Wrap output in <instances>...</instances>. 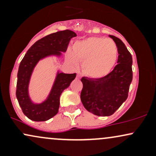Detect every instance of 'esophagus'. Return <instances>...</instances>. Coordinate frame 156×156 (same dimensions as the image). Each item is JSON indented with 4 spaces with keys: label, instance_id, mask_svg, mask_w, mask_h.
Here are the masks:
<instances>
[{
    "label": "esophagus",
    "instance_id": "34e87169",
    "mask_svg": "<svg viewBox=\"0 0 156 156\" xmlns=\"http://www.w3.org/2000/svg\"><path fill=\"white\" fill-rule=\"evenodd\" d=\"M76 78H80V76H79V75H78H78H77Z\"/></svg>",
    "mask_w": 156,
    "mask_h": 156
}]
</instances>
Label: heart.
Instances as JSON below:
<instances>
[{
    "instance_id": "obj_1",
    "label": "heart",
    "mask_w": 156,
    "mask_h": 156,
    "mask_svg": "<svg viewBox=\"0 0 156 156\" xmlns=\"http://www.w3.org/2000/svg\"><path fill=\"white\" fill-rule=\"evenodd\" d=\"M118 48L112 39L90 37L78 41L68 52L67 59L73 65L82 62V70L86 76L100 78L111 72L117 59Z\"/></svg>"
}]
</instances>
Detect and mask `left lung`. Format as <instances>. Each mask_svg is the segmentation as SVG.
Wrapping results in <instances>:
<instances>
[{
  "mask_svg": "<svg viewBox=\"0 0 156 156\" xmlns=\"http://www.w3.org/2000/svg\"><path fill=\"white\" fill-rule=\"evenodd\" d=\"M118 48L117 64L114 69L101 78L83 77L80 100L84 108L100 117L114 114L126 101L133 79L131 54L122 41L109 35Z\"/></svg>",
  "mask_w": 156,
  "mask_h": 156,
  "instance_id": "obj_1",
  "label": "left lung"
}]
</instances>
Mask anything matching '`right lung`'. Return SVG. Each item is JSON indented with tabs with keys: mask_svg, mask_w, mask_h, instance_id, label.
I'll return each mask as SVG.
<instances>
[{
	"mask_svg": "<svg viewBox=\"0 0 156 156\" xmlns=\"http://www.w3.org/2000/svg\"><path fill=\"white\" fill-rule=\"evenodd\" d=\"M76 34L65 30L51 34L37 41L23 57L19 66L16 96L23 114L28 119L42 122L54 117L58 112L60 96L71 82L76 78V73L66 74L58 71L51 92L43 102L35 103L31 101L28 92L30 80L34 69L40 60L49 56L60 57L62 52L67 49L69 41Z\"/></svg>",
	"mask_w": 156,
	"mask_h": 156,
	"instance_id": "1",
	"label": "right lung"
}]
</instances>
